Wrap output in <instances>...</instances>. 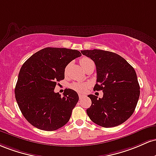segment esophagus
Segmentation results:
<instances>
[{
	"instance_id": "esophagus-1",
	"label": "esophagus",
	"mask_w": 156,
	"mask_h": 156,
	"mask_svg": "<svg viewBox=\"0 0 156 156\" xmlns=\"http://www.w3.org/2000/svg\"><path fill=\"white\" fill-rule=\"evenodd\" d=\"M84 97H85V96H84V95H81V94H79V98H80V99H83Z\"/></svg>"
}]
</instances>
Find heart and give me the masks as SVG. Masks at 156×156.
I'll list each match as a JSON object with an SVG mask.
<instances>
[{
    "instance_id": "1",
    "label": "heart",
    "mask_w": 156,
    "mask_h": 156,
    "mask_svg": "<svg viewBox=\"0 0 156 156\" xmlns=\"http://www.w3.org/2000/svg\"><path fill=\"white\" fill-rule=\"evenodd\" d=\"M93 61L90 59L87 58V57H83L80 59V63L83 69L85 70L88 65L92 63ZM70 87L73 89V90H76L78 93H84L86 91V90L89 87V84L86 83H73L70 85Z\"/></svg>"
}]
</instances>
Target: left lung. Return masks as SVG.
Instances as JSON below:
<instances>
[{
  "label": "left lung",
  "instance_id": "left-lung-1",
  "mask_svg": "<svg viewBox=\"0 0 156 156\" xmlns=\"http://www.w3.org/2000/svg\"><path fill=\"white\" fill-rule=\"evenodd\" d=\"M97 67L94 90H102L103 97L90 94L91 106L87 114L93 122L104 127H116L132 116L140 95L135 70L123 57L100 49L81 51Z\"/></svg>",
  "mask_w": 156,
  "mask_h": 156
}]
</instances>
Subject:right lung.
<instances>
[{"label":"right lung","mask_w":156,"mask_h":156,"mask_svg":"<svg viewBox=\"0 0 156 156\" xmlns=\"http://www.w3.org/2000/svg\"><path fill=\"white\" fill-rule=\"evenodd\" d=\"M77 50L48 47L36 52L24 62L15 86V99L25 119L40 130L53 131L69 122L79 96L72 89L63 97L54 91L64 80L65 69L81 56Z\"/></svg>","instance_id":"obj_1"}]
</instances>
